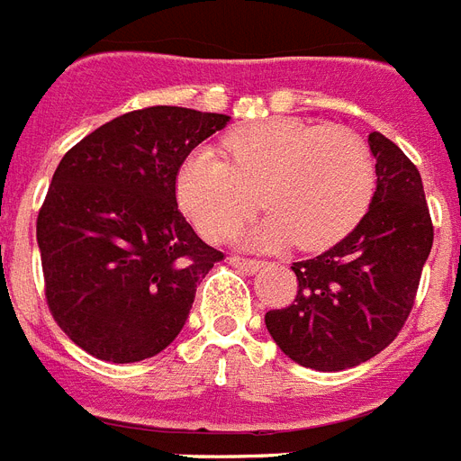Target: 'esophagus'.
Masks as SVG:
<instances>
[{
	"instance_id": "obj_1",
	"label": "esophagus",
	"mask_w": 461,
	"mask_h": 461,
	"mask_svg": "<svg viewBox=\"0 0 461 461\" xmlns=\"http://www.w3.org/2000/svg\"><path fill=\"white\" fill-rule=\"evenodd\" d=\"M230 264L242 271H248V274H254V271H259L261 268V261L257 259H242V257H230Z\"/></svg>"
}]
</instances>
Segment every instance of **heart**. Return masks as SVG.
<instances>
[{"label":"heart","instance_id":"obj_1","mask_svg":"<svg viewBox=\"0 0 461 461\" xmlns=\"http://www.w3.org/2000/svg\"><path fill=\"white\" fill-rule=\"evenodd\" d=\"M376 187V164L357 132L274 119L228 132L221 152L200 147L176 173V197L209 240H223L257 212L259 223L240 235L248 248L297 242L323 249L362 221ZM260 197H256V193Z\"/></svg>","mask_w":461,"mask_h":461}]
</instances>
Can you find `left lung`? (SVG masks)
I'll use <instances>...</instances> for the list:
<instances>
[{
  "mask_svg": "<svg viewBox=\"0 0 461 461\" xmlns=\"http://www.w3.org/2000/svg\"><path fill=\"white\" fill-rule=\"evenodd\" d=\"M369 149L376 159L369 212L338 245L294 261L297 297L264 316L276 345L307 369H352L388 348L410 316L433 248L417 167L381 132H371Z\"/></svg>",
  "mask_w": 461,
  "mask_h": 461,
  "instance_id": "8db88e82",
  "label": "left lung"
}]
</instances>
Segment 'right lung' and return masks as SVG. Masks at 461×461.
Returning a JSON list of instances; mask_svg holds the SVG:
<instances>
[{"instance_id":"1","label":"right lung","mask_w":461,"mask_h":461,"mask_svg":"<svg viewBox=\"0 0 461 461\" xmlns=\"http://www.w3.org/2000/svg\"><path fill=\"white\" fill-rule=\"evenodd\" d=\"M230 116L149 106L64 154L38 216L54 321L97 359L131 364L168 348L197 283L223 259L176 202V173Z\"/></svg>"}]
</instances>
